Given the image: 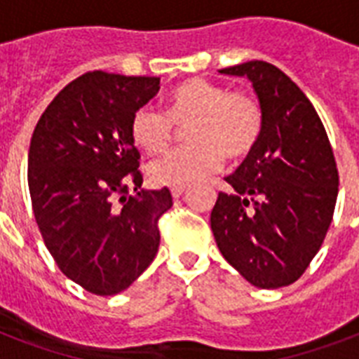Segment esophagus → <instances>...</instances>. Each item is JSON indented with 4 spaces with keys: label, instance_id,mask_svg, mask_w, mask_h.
<instances>
[{
    "label": "esophagus",
    "instance_id": "obj_1",
    "mask_svg": "<svg viewBox=\"0 0 359 359\" xmlns=\"http://www.w3.org/2000/svg\"><path fill=\"white\" fill-rule=\"evenodd\" d=\"M184 190H186V186H171V196L177 199V197H180L182 194H184Z\"/></svg>",
    "mask_w": 359,
    "mask_h": 359
}]
</instances>
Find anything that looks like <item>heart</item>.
<instances>
[{
  "label": "heart",
  "instance_id": "obj_1",
  "mask_svg": "<svg viewBox=\"0 0 359 359\" xmlns=\"http://www.w3.org/2000/svg\"><path fill=\"white\" fill-rule=\"evenodd\" d=\"M175 124L184 126L190 143L149 163V177L160 186H186L225 162L250 154L262 134V108L251 93L205 78H191L168 97L165 114L143 104L130 119V135L143 151L156 154L169 145Z\"/></svg>",
  "mask_w": 359,
  "mask_h": 359
}]
</instances>
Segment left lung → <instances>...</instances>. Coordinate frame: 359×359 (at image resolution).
<instances>
[{
	"instance_id": "left-lung-1",
	"label": "left lung",
	"mask_w": 359,
	"mask_h": 359,
	"mask_svg": "<svg viewBox=\"0 0 359 359\" xmlns=\"http://www.w3.org/2000/svg\"><path fill=\"white\" fill-rule=\"evenodd\" d=\"M222 74L245 76L262 108V134L219 191L210 227L222 255L259 289L294 283L334 219L339 173L328 134L300 87L266 61Z\"/></svg>"
}]
</instances>
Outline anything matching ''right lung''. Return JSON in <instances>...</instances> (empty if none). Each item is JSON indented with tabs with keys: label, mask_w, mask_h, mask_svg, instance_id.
Segmentation results:
<instances>
[{
	"label": "right lung",
	"mask_w": 359,
	"mask_h": 359,
	"mask_svg": "<svg viewBox=\"0 0 359 359\" xmlns=\"http://www.w3.org/2000/svg\"><path fill=\"white\" fill-rule=\"evenodd\" d=\"M160 78L93 70L65 86L31 137L27 184L42 240L59 270L98 296L128 289L160 245L168 188L140 190L130 119ZM135 191L132 192L131 190Z\"/></svg>",
	"instance_id": "right-lung-1"
}]
</instances>
